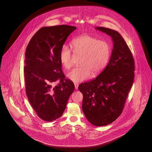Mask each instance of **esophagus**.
<instances>
[{"mask_svg":"<svg viewBox=\"0 0 152 152\" xmlns=\"http://www.w3.org/2000/svg\"><path fill=\"white\" fill-rule=\"evenodd\" d=\"M74 84H75V88L76 90H77V88H78V86H79V84H77V83H75Z\"/></svg>","mask_w":152,"mask_h":152,"instance_id":"obj_1","label":"esophagus"}]
</instances>
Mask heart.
Returning a JSON list of instances; mask_svg holds the SVG:
<instances>
[{
	"label": "heart",
	"instance_id": "obj_1",
	"mask_svg": "<svg viewBox=\"0 0 152 152\" xmlns=\"http://www.w3.org/2000/svg\"><path fill=\"white\" fill-rule=\"evenodd\" d=\"M71 45L75 54L82 55L81 65L74 68L67 75L68 78L74 82L86 80L91 77L92 72L99 73L105 67L110 57L109 44L92 36H80L72 41ZM73 56L71 50L67 45H62L60 51V60L65 68L71 67Z\"/></svg>",
	"mask_w": 152,
	"mask_h": 152
}]
</instances>
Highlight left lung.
Returning <instances> with one entry per match:
<instances>
[{
	"instance_id": "1",
	"label": "left lung",
	"mask_w": 152,
	"mask_h": 152,
	"mask_svg": "<svg viewBox=\"0 0 152 152\" xmlns=\"http://www.w3.org/2000/svg\"><path fill=\"white\" fill-rule=\"evenodd\" d=\"M96 29L110 36L113 49L107 67L96 79L78 87L83 95L82 109L95 126L113 122L122 113L132 87L135 65L132 54L119 32L104 27Z\"/></svg>"
}]
</instances>
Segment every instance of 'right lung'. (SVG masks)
Returning <instances> with one entry per match:
<instances>
[{
    "label": "right lung",
    "mask_w": 152,
    "mask_h": 152,
    "mask_svg": "<svg viewBox=\"0 0 152 152\" xmlns=\"http://www.w3.org/2000/svg\"><path fill=\"white\" fill-rule=\"evenodd\" d=\"M76 28L67 25L42 27L26 49V94L38 116L47 122L61 116L75 90L73 83L65 79L62 71L60 51ZM58 80V84L53 86Z\"/></svg>",
    "instance_id": "obj_1"
}]
</instances>
